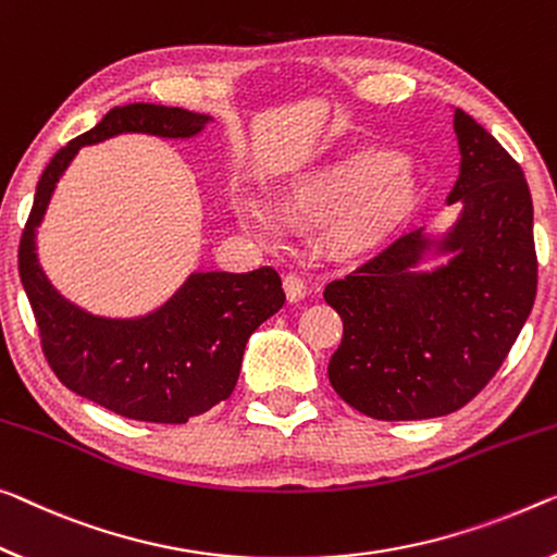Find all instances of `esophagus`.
<instances>
[{"instance_id":"obj_1","label":"esophagus","mask_w":557,"mask_h":557,"mask_svg":"<svg viewBox=\"0 0 557 557\" xmlns=\"http://www.w3.org/2000/svg\"><path fill=\"white\" fill-rule=\"evenodd\" d=\"M284 290H286V296H288L290 304L304 301L306 294H308L306 281L298 276V273H286V276H284Z\"/></svg>"}]
</instances>
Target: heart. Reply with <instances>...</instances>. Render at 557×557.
Wrapping results in <instances>:
<instances>
[{"label":"heart","instance_id":"1","mask_svg":"<svg viewBox=\"0 0 557 557\" xmlns=\"http://www.w3.org/2000/svg\"><path fill=\"white\" fill-rule=\"evenodd\" d=\"M410 196L413 178L404 159L393 151L368 149L296 182L278 209L290 224L341 216L336 238L346 246H358L386 234L404 216ZM234 203L238 216L256 234L281 236V219L269 203L246 194L236 196Z\"/></svg>","mask_w":557,"mask_h":557}]
</instances>
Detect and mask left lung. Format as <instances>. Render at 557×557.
<instances>
[{
	"label": "left lung",
	"mask_w": 557,
	"mask_h": 557,
	"mask_svg": "<svg viewBox=\"0 0 557 557\" xmlns=\"http://www.w3.org/2000/svg\"><path fill=\"white\" fill-rule=\"evenodd\" d=\"M460 174L448 203L463 211L438 251L408 228L368 256L323 298L344 321L329 361L333 391L379 421H421L463 408L506 361L537 288L533 199L523 169L473 116H453Z\"/></svg>",
	"instance_id": "8db88e82"
}]
</instances>
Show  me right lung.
<instances>
[{"mask_svg": "<svg viewBox=\"0 0 557 557\" xmlns=\"http://www.w3.org/2000/svg\"><path fill=\"white\" fill-rule=\"evenodd\" d=\"M209 116L161 104L114 107L87 134L59 149L41 174L20 238V276L41 350L57 379L107 410L147 423H186L226 400L238 381L246 341L286 301L271 267L249 273H191L144 319H99L57 294L34 251V228L51 191L84 144L141 132L186 139Z\"/></svg>", "mask_w": 557, "mask_h": 557, "instance_id": "obj_1", "label": "right lung"}]
</instances>
